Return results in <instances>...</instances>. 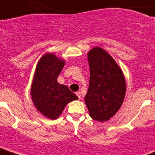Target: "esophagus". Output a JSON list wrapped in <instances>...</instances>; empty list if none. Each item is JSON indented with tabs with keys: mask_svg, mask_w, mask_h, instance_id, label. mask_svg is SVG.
I'll list each match as a JSON object with an SVG mask.
<instances>
[{
	"mask_svg": "<svg viewBox=\"0 0 155 155\" xmlns=\"http://www.w3.org/2000/svg\"><path fill=\"white\" fill-rule=\"evenodd\" d=\"M75 94H76V96L79 97V99H81V93H80V92H77V93H75Z\"/></svg>",
	"mask_w": 155,
	"mask_h": 155,
	"instance_id": "34e87169",
	"label": "esophagus"
}]
</instances>
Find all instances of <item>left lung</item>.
Instances as JSON below:
<instances>
[{
  "mask_svg": "<svg viewBox=\"0 0 155 155\" xmlns=\"http://www.w3.org/2000/svg\"><path fill=\"white\" fill-rule=\"evenodd\" d=\"M90 79L84 101L89 115L105 122L120 110L126 93V81L122 69L113 58L101 47L88 53Z\"/></svg>",
  "mask_w": 155,
  "mask_h": 155,
  "instance_id": "obj_1",
  "label": "left lung"
}]
</instances>
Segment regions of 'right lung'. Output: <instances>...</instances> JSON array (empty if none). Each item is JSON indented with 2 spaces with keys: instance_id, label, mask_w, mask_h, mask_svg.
Wrapping results in <instances>:
<instances>
[{
  "instance_id": "obj_1",
  "label": "right lung",
  "mask_w": 155,
  "mask_h": 155,
  "mask_svg": "<svg viewBox=\"0 0 155 155\" xmlns=\"http://www.w3.org/2000/svg\"><path fill=\"white\" fill-rule=\"evenodd\" d=\"M65 61L53 53H46L36 65L31 97L40 113L50 120H56L65 106L78 97L64 84L58 82V77L64 67Z\"/></svg>"
}]
</instances>
